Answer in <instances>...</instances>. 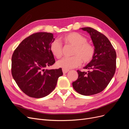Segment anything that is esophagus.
Masks as SVG:
<instances>
[{"instance_id":"1","label":"esophagus","mask_w":129,"mask_h":129,"mask_svg":"<svg viewBox=\"0 0 129 129\" xmlns=\"http://www.w3.org/2000/svg\"><path fill=\"white\" fill-rule=\"evenodd\" d=\"M68 71H69L68 70H67V69H62V72H63V74H66V73L68 72Z\"/></svg>"}]
</instances>
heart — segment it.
<instances>
[{"mask_svg": "<svg viewBox=\"0 0 129 129\" xmlns=\"http://www.w3.org/2000/svg\"><path fill=\"white\" fill-rule=\"evenodd\" d=\"M66 44L75 47L72 57H64L57 61L58 67L69 69L79 67L82 60L85 63L90 62L95 56V49L92 45L88 42L87 39L82 35L73 32L65 35L63 38ZM50 50L57 58H60L63 54V47L60 41L53 40L50 45Z\"/></svg>", "mask_w": 129, "mask_h": 129, "instance_id": "obj_1", "label": "heart"}]
</instances>
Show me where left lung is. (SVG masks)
Segmentation results:
<instances>
[{"mask_svg": "<svg viewBox=\"0 0 129 129\" xmlns=\"http://www.w3.org/2000/svg\"><path fill=\"white\" fill-rule=\"evenodd\" d=\"M81 29L90 35L95 54L93 60L84 68L89 70L88 72L77 71L79 76L73 82V87L80 94L90 96L102 91L110 83L116 71V53L104 34L91 27Z\"/></svg>", "mask_w": 129, "mask_h": 129, "instance_id": "8db88e82", "label": "left lung"}]
</instances>
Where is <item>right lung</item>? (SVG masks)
Returning <instances> with one entry per match:
<instances>
[{"label":"right lung","mask_w":129,"mask_h":129,"mask_svg":"<svg viewBox=\"0 0 129 129\" xmlns=\"http://www.w3.org/2000/svg\"><path fill=\"white\" fill-rule=\"evenodd\" d=\"M55 40L47 32L33 33L23 40L12 56L11 73L21 91L33 98H42L55 88L62 68L46 69L55 62L50 50Z\"/></svg>","instance_id":"add662e5"}]
</instances>
